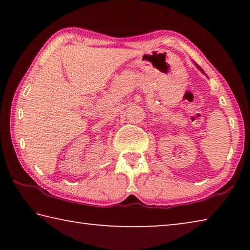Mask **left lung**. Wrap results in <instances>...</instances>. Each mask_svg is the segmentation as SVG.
Listing matches in <instances>:
<instances>
[{"mask_svg":"<svg viewBox=\"0 0 250 250\" xmlns=\"http://www.w3.org/2000/svg\"><path fill=\"white\" fill-rule=\"evenodd\" d=\"M196 66H197V68H198V69H200V70H201V71H203V69H202V68H201V67H200V66H198V65H196Z\"/></svg>","mask_w":250,"mask_h":250,"instance_id":"1","label":"left lung"}]
</instances>
